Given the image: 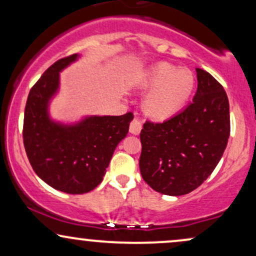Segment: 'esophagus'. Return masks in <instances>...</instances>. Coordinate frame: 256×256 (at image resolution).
<instances>
[{
  "label": "esophagus",
  "instance_id": "esophagus-1",
  "mask_svg": "<svg viewBox=\"0 0 256 256\" xmlns=\"http://www.w3.org/2000/svg\"><path fill=\"white\" fill-rule=\"evenodd\" d=\"M140 130H142V124L140 122V120L134 118L130 124V132L132 134H138L140 132Z\"/></svg>",
  "mask_w": 256,
  "mask_h": 256
}]
</instances>
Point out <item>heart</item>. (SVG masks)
I'll return each mask as SVG.
<instances>
[{
  "instance_id": "heart-1",
  "label": "heart",
  "mask_w": 256,
  "mask_h": 256,
  "mask_svg": "<svg viewBox=\"0 0 256 256\" xmlns=\"http://www.w3.org/2000/svg\"><path fill=\"white\" fill-rule=\"evenodd\" d=\"M194 84V76L189 70L166 62L155 64L140 82V89H150L143 100V110L158 120L174 116L190 98Z\"/></svg>"
}]
</instances>
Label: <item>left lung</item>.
Wrapping results in <instances>:
<instances>
[{
    "instance_id": "obj_1",
    "label": "left lung",
    "mask_w": 256,
    "mask_h": 256,
    "mask_svg": "<svg viewBox=\"0 0 256 256\" xmlns=\"http://www.w3.org/2000/svg\"><path fill=\"white\" fill-rule=\"evenodd\" d=\"M192 102L164 122H146L140 131V170L155 192L170 196L192 192L212 174L230 136V107L224 88L196 68Z\"/></svg>"
}]
</instances>
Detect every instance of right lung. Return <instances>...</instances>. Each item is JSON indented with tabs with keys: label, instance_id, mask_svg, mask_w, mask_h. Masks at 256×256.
I'll return each mask as SVG.
<instances>
[{
	"label": "right lung",
	"instance_id": "right-lung-1",
	"mask_svg": "<svg viewBox=\"0 0 256 256\" xmlns=\"http://www.w3.org/2000/svg\"><path fill=\"white\" fill-rule=\"evenodd\" d=\"M79 58L52 64L28 94L24 116V146L36 174L62 192L85 194L101 183L116 146L126 137L134 114L85 116L76 124L54 122L49 102L60 86V72Z\"/></svg>",
	"mask_w": 256,
	"mask_h": 256
}]
</instances>
